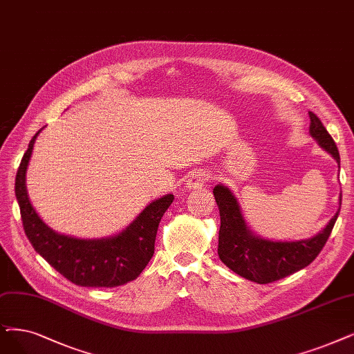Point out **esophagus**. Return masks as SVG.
Instances as JSON below:
<instances>
[{"label":"esophagus","mask_w":354,"mask_h":354,"mask_svg":"<svg viewBox=\"0 0 354 354\" xmlns=\"http://www.w3.org/2000/svg\"><path fill=\"white\" fill-rule=\"evenodd\" d=\"M209 174L206 171H203V169H201V171H194L187 183H186V189L190 192V190H199L203 187L205 183L209 180Z\"/></svg>","instance_id":"esophagus-1"}]
</instances>
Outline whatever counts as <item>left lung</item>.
I'll list each match as a JSON object with an SVG mask.
<instances>
[{
  "mask_svg": "<svg viewBox=\"0 0 354 354\" xmlns=\"http://www.w3.org/2000/svg\"><path fill=\"white\" fill-rule=\"evenodd\" d=\"M309 119L310 136L324 151L331 153L340 168V153L334 139L313 111H309ZM214 196L221 215L219 259L234 273L260 285L283 279L313 263L327 243L342 207L340 193L338 210L317 235L298 241H272L250 230L238 199L228 187L216 185Z\"/></svg>",
  "mask_w": 354,
  "mask_h": 354,
  "instance_id": "8db88e82",
  "label": "left lung"
}]
</instances>
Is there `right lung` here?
<instances>
[{
	"instance_id": "1",
	"label": "right lung",
	"mask_w": 354,
	"mask_h": 354,
	"mask_svg": "<svg viewBox=\"0 0 354 354\" xmlns=\"http://www.w3.org/2000/svg\"><path fill=\"white\" fill-rule=\"evenodd\" d=\"M41 131V129H40ZM40 131L32 138L16 176V197L24 232L33 248L56 272L78 286L116 288L135 280L153 256L158 225L174 196L155 199L116 235L104 238H75L48 226L29 201L26 171Z\"/></svg>"
}]
</instances>
